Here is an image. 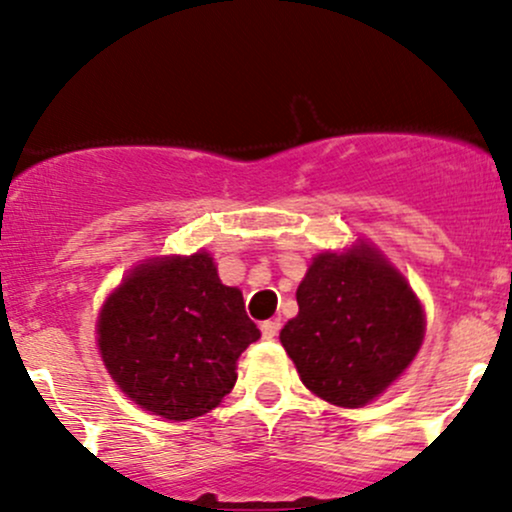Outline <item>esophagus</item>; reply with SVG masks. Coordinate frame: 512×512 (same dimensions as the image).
I'll return each instance as SVG.
<instances>
[{
	"mask_svg": "<svg viewBox=\"0 0 512 512\" xmlns=\"http://www.w3.org/2000/svg\"><path fill=\"white\" fill-rule=\"evenodd\" d=\"M260 330H262V337L264 339H274L276 334H279V330H281V322L279 320H267V322H262Z\"/></svg>",
	"mask_w": 512,
	"mask_h": 512,
	"instance_id": "34e87169",
	"label": "esophagus"
}]
</instances>
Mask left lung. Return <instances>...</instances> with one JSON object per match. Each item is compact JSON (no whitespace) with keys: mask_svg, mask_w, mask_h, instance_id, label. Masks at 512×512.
<instances>
[{"mask_svg":"<svg viewBox=\"0 0 512 512\" xmlns=\"http://www.w3.org/2000/svg\"><path fill=\"white\" fill-rule=\"evenodd\" d=\"M281 344L303 385L337 407L387 390L424 342V310L402 274L368 245L315 257Z\"/></svg>","mask_w":512,"mask_h":512,"instance_id":"8db88e82","label":"left lung"}]
</instances>
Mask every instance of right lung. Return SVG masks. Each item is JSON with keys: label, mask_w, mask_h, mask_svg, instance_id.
I'll return each instance as SVG.
<instances>
[{"label": "right lung", "mask_w": 512, "mask_h": 512, "mask_svg": "<svg viewBox=\"0 0 512 512\" xmlns=\"http://www.w3.org/2000/svg\"><path fill=\"white\" fill-rule=\"evenodd\" d=\"M257 339L243 293L221 284L207 252L137 267L98 320V346L115 383L170 421L214 409L236 385L238 356Z\"/></svg>", "instance_id": "obj_1"}]
</instances>
